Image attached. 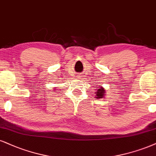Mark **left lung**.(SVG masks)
<instances>
[{"label": "left lung", "instance_id": "1", "mask_svg": "<svg viewBox=\"0 0 156 156\" xmlns=\"http://www.w3.org/2000/svg\"><path fill=\"white\" fill-rule=\"evenodd\" d=\"M105 90L103 87H99V89L97 90V92L95 94H96L95 98H103L105 95Z\"/></svg>", "mask_w": 156, "mask_h": 156}]
</instances>
